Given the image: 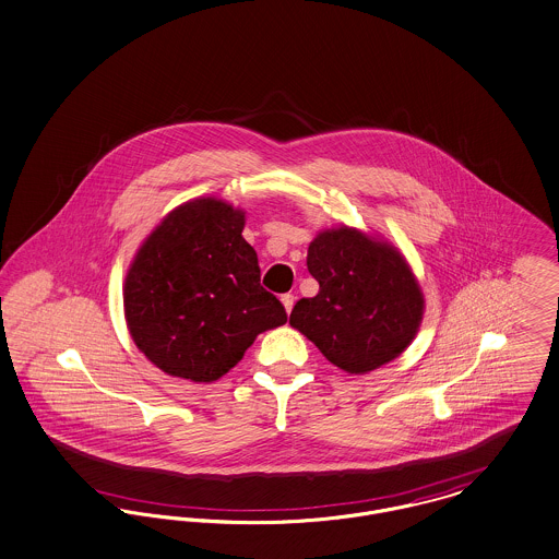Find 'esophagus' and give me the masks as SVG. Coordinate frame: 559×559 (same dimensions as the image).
<instances>
[{"label": "esophagus", "mask_w": 559, "mask_h": 559, "mask_svg": "<svg viewBox=\"0 0 559 559\" xmlns=\"http://www.w3.org/2000/svg\"><path fill=\"white\" fill-rule=\"evenodd\" d=\"M282 302H284L286 311L290 313V311H293V307H295V295H284V297H282Z\"/></svg>", "instance_id": "1"}]
</instances>
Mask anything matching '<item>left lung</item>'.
Here are the masks:
<instances>
[{
  "mask_svg": "<svg viewBox=\"0 0 559 559\" xmlns=\"http://www.w3.org/2000/svg\"><path fill=\"white\" fill-rule=\"evenodd\" d=\"M307 269L320 293L298 300L290 326L335 367L372 371L405 352L419 329L424 297L396 248L341 226L311 241Z\"/></svg>",
  "mask_w": 559,
  "mask_h": 559,
  "instance_id": "8db88e82",
  "label": "left lung"
}]
</instances>
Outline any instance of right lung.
Segmentation results:
<instances>
[{
	"label": "right lung",
	"instance_id": "add662e5",
	"mask_svg": "<svg viewBox=\"0 0 559 559\" xmlns=\"http://www.w3.org/2000/svg\"><path fill=\"white\" fill-rule=\"evenodd\" d=\"M246 216L218 199L176 207L140 248L124 280V316L135 345L160 371L216 381L257 335L288 316L261 286Z\"/></svg>",
	"mask_w": 559,
	"mask_h": 559
}]
</instances>
